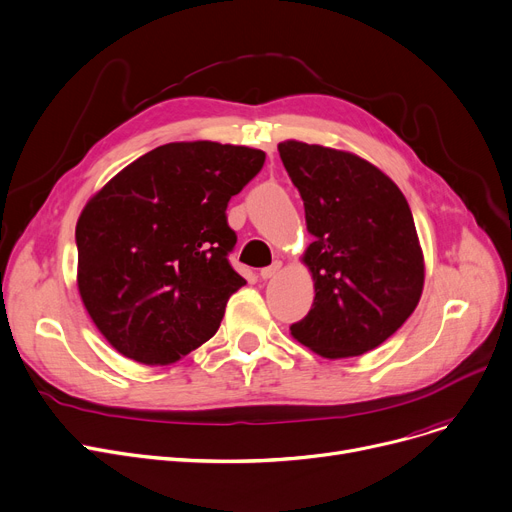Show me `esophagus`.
I'll return each instance as SVG.
<instances>
[{
    "label": "esophagus",
    "mask_w": 512,
    "mask_h": 512,
    "mask_svg": "<svg viewBox=\"0 0 512 512\" xmlns=\"http://www.w3.org/2000/svg\"><path fill=\"white\" fill-rule=\"evenodd\" d=\"M281 266H283V264H281L279 260H275L273 264H270V266H266V268H262V270H260V277H262L264 281L273 279V277L279 273V270H281Z\"/></svg>",
    "instance_id": "obj_1"
}]
</instances>
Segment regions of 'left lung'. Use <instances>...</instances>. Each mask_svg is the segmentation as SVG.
I'll list each match as a JSON object with an SVG mask.
<instances>
[{"mask_svg": "<svg viewBox=\"0 0 512 512\" xmlns=\"http://www.w3.org/2000/svg\"><path fill=\"white\" fill-rule=\"evenodd\" d=\"M314 242L302 262L314 304L291 337L320 357L364 355L395 335L424 291L426 264L399 186L349 150L279 142Z\"/></svg>", "mask_w": 512, "mask_h": 512, "instance_id": "8db88e82", "label": "left lung"}]
</instances>
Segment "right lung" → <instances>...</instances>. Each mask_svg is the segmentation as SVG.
<instances>
[{
	"label": "right lung",
	"instance_id": "obj_1",
	"mask_svg": "<svg viewBox=\"0 0 512 512\" xmlns=\"http://www.w3.org/2000/svg\"><path fill=\"white\" fill-rule=\"evenodd\" d=\"M264 153L210 140L169 142L90 196L76 223V285L107 343L144 366H169L217 333L244 287L227 254V202Z\"/></svg>",
	"mask_w": 512,
	"mask_h": 512
}]
</instances>
